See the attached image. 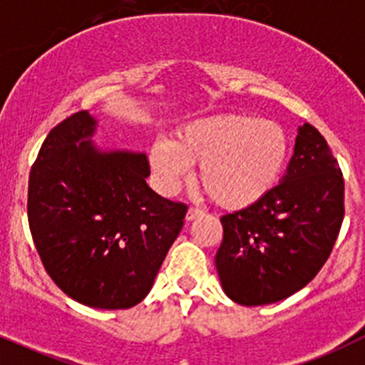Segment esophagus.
Segmentation results:
<instances>
[{
  "mask_svg": "<svg viewBox=\"0 0 365 365\" xmlns=\"http://www.w3.org/2000/svg\"><path fill=\"white\" fill-rule=\"evenodd\" d=\"M200 215H203V212H201L200 208H189V210H187L185 219L187 221H194V219L200 217Z\"/></svg>",
  "mask_w": 365,
  "mask_h": 365,
  "instance_id": "34e87169",
  "label": "esophagus"
}]
</instances>
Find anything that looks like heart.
I'll return each instance as SVG.
<instances>
[{
	"label": "heart",
	"mask_w": 365,
	"mask_h": 365,
	"mask_svg": "<svg viewBox=\"0 0 365 365\" xmlns=\"http://www.w3.org/2000/svg\"><path fill=\"white\" fill-rule=\"evenodd\" d=\"M158 189L171 194L197 164V183L217 207L244 210L260 203L280 182L289 160V139L278 123L246 114L194 119L160 137L148 153Z\"/></svg>",
	"instance_id": "b5f03b06"
}]
</instances>
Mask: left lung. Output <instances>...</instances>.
<instances>
[{
	"label": "left lung",
	"instance_id": "8db88e82",
	"mask_svg": "<svg viewBox=\"0 0 365 365\" xmlns=\"http://www.w3.org/2000/svg\"><path fill=\"white\" fill-rule=\"evenodd\" d=\"M344 180L324 137L305 123L284 178L260 203L221 217L215 267L232 302L260 307L305 287L337 240Z\"/></svg>",
	"mask_w": 365,
	"mask_h": 365
}]
</instances>
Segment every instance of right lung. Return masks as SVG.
Masks as SVG:
<instances>
[{
  "mask_svg": "<svg viewBox=\"0 0 365 365\" xmlns=\"http://www.w3.org/2000/svg\"><path fill=\"white\" fill-rule=\"evenodd\" d=\"M81 110L49 132L28 183V221L46 271L69 298L101 310L143 302L187 207L146 183V155L101 150Z\"/></svg>",
  "mask_w": 365,
  "mask_h": 365,
  "instance_id": "right-lung-1",
  "label": "right lung"
}]
</instances>
